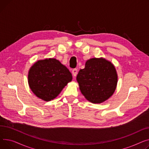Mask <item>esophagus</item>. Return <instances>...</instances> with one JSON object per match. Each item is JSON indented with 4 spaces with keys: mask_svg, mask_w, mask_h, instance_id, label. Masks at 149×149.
I'll list each match as a JSON object with an SVG mask.
<instances>
[{
    "mask_svg": "<svg viewBox=\"0 0 149 149\" xmlns=\"http://www.w3.org/2000/svg\"><path fill=\"white\" fill-rule=\"evenodd\" d=\"M72 74H73V76H76V75H77V68H74V69H73V70H72Z\"/></svg>",
    "mask_w": 149,
    "mask_h": 149,
    "instance_id": "34e87169",
    "label": "esophagus"
}]
</instances>
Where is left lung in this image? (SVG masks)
Here are the masks:
<instances>
[{"label":"left lung","instance_id":"obj_1","mask_svg":"<svg viewBox=\"0 0 149 149\" xmlns=\"http://www.w3.org/2000/svg\"><path fill=\"white\" fill-rule=\"evenodd\" d=\"M82 94L88 101L100 103L114 93L117 74L113 65L103 58H92L80 70L77 77Z\"/></svg>","mask_w":149,"mask_h":149}]
</instances>
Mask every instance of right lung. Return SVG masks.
<instances>
[{"instance_id":"obj_1","label":"right lung","mask_w":149,"mask_h":149,"mask_svg":"<svg viewBox=\"0 0 149 149\" xmlns=\"http://www.w3.org/2000/svg\"><path fill=\"white\" fill-rule=\"evenodd\" d=\"M72 79L68 69L54 58L37 61L28 74L30 88L38 97L45 101L55 99Z\"/></svg>"}]
</instances>
